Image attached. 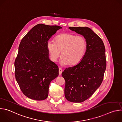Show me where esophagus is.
<instances>
[{
	"label": "esophagus",
	"mask_w": 122,
	"mask_h": 122,
	"mask_svg": "<svg viewBox=\"0 0 122 122\" xmlns=\"http://www.w3.org/2000/svg\"><path fill=\"white\" fill-rule=\"evenodd\" d=\"M62 69L61 67H59V74L61 75L62 74Z\"/></svg>",
	"instance_id": "34e87169"
}]
</instances>
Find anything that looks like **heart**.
<instances>
[{
    "label": "heart",
    "instance_id": "1",
    "mask_svg": "<svg viewBox=\"0 0 122 122\" xmlns=\"http://www.w3.org/2000/svg\"><path fill=\"white\" fill-rule=\"evenodd\" d=\"M47 48L53 61H57L62 51L60 64L63 66L74 65L82 59L87 48V41L82 36L65 33L57 36L55 41H48Z\"/></svg>",
    "mask_w": 122,
    "mask_h": 122
}]
</instances>
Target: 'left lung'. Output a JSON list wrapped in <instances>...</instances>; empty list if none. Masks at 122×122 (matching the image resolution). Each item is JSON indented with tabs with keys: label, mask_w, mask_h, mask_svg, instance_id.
Masks as SVG:
<instances>
[{
	"label": "left lung",
	"mask_w": 122,
	"mask_h": 122,
	"mask_svg": "<svg viewBox=\"0 0 122 122\" xmlns=\"http://www.w3.org/2000/svg\"><path fill=\"white\" fill-rule=\"evenodd\" d=\"M87 41L81 61L62 73L66 84L65 96L69 101L81 103L89 98L101 85L106 68L105 47L101 39L87 27H69Z\"/></svg>",
	"instance_id": "obj_1"
}]
</instances>
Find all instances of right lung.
I'll list each match as a JSON object with an SVG mask.
<instances>
[{
	"label": "right lung",
	"instance_id": "obj_1",
	"mask_svg": "<svg viewBox=\"0 0 122 122\" xmlns=\"http://www.w3.org/2000/svg\"><path fill=\"white\" fill-rule=\"evenodd\" d=\"M61 28L58 25H37L20 43L14 62L15 76L23 94L30 99L47 98L50 82L59 75L58 66L49 58L47 43Z\"/></svg>",
	"mask_w": 122,
	"mask_h": 122
}]
</instances>
